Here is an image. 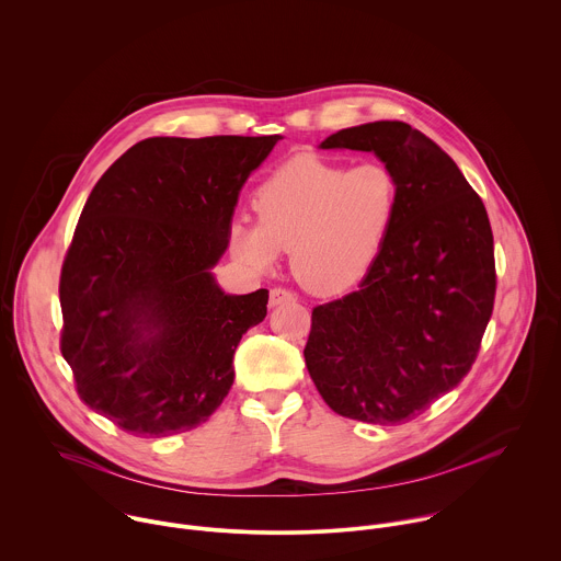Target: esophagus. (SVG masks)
<instances>
[{
  "instance_id": "34e87169",
  "label": "esophagus",
  "mask_w": 561,
  "mask_h": 561,
  "mask_svg": "<svg viewBox=\"0 0 561 561\" xmlns=\"http://www.w3.org/2000/svg\"><path fill=\"white\" fill-rule=\"evenodd\" d=\"M294 298H296V296H294L291 291L276 287V289L270 291V307H278V305H283V302H287V300H294Z\"/></svg>"
}]
</instances>
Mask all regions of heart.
Instances as JSON below:
<instances>
[{"mask_svg":"<svg viewBox=\"0 0 561 561\" xmlns=\"http://www.w3.org/2000/svg\"><path fill=\"white\" fill-rule=\"evenodd\" d=\"M401 206V186L383 162L346 167L296 156L254 193L259 221L237 219L228 232L232 256L256 272L289 252L294 278L311 294L355 287L377 263Z\"/></svg>","mask_w":561,"mask_h":561,"instance_id":"heart-1","label":"heart"}]
</instances>
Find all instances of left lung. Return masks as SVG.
<instances>
[{
	"label": "left lung",
	"instance_id": "8db88e82",
	"mask_svg": "<svg viewBox=\"0 0 561 561\" xmlns=\"http://www.w3.org/2000/svg\"><path fill=\"white\" fill-rule=\"evenodd\" d=\"M320 149L373 151L401 186L392 232L357 291L311 313L307 370L327 405L397 425L469 373L493 311V234L482 199L427 136L379 121Z\"/></svg>",
	"mask_w": 561,
	"mask_h": 561
}]
</instances>
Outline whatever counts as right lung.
Returning <instances> with one entry per match:
<instances>
[{
    "instance_id": "right-lung-1",
    "label": "right lung",
    "mask_w": 561,
    "mask_h": 561,
    "mask_svg": "<svg viewBox=\"0 0 561 561\" xmlns=\"http://www.w3.org/2000/svg\"><path fill=\"white\" fill-rule=\"evenodd\" d=\"M278 140L147 138L94 186L61 270V353L79 397L125 432L180 434L226 399L270 294H226L210 270Z\"/></svg>"
}]
</instances>
